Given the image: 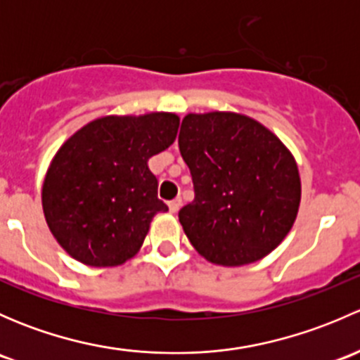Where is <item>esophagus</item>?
<instances>
[{
  "label": "esophagus",
  "instance_id": "esophagus-1",
  "mask_svg": "<svg viewBox=\"0 0 360 360\" xmlns=\"http://www.w3.org/2000/svg\"><path fill=\"white\" fill-rule=\"evenodd\" d=\"M179 207H181V198H174V200L169 202L170 212H177V210H179Z\"/></svg>",
  "mask_w": 360,
  "mask_h": 360
}]
</instances>
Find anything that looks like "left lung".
<instances>
[{
    "instance_id": "1",
    "label": "left lung",
    "mask_w": 360,
    "mask_h": 360,
    "mask_svg": "<svg viewBox=\"0 0 360 360\" xmlns=\"http://www.w3.org/2000/svg\"><path fill=\"white\" fill-rule=\"evenodd\" d=\"M179 151L195 190L179 221L205 259L240 266L284 240L300 207V172L266 127L237 112L188 115Z\"/></svg>"
}]
</instances>
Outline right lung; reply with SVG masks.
<instances>
[{
    "label": "right lung",
    "mask_w": 360,
    "mask_h": 360,
    "mask_svg": "<svg viewBox=\"0 0 360 360\" xmlns=\"http://www.w3.org/2000/svg\"><path fill=\"white\" fill-rule=\"evenodd\" d=\"M172 112L106 116L64 143L50 163L41 202L46 224L64 250L90 266L125 263L143 245L157 197L148 160L174 143Z\"/></svg>",
    "instance_id": "1"
}]
</instances>
